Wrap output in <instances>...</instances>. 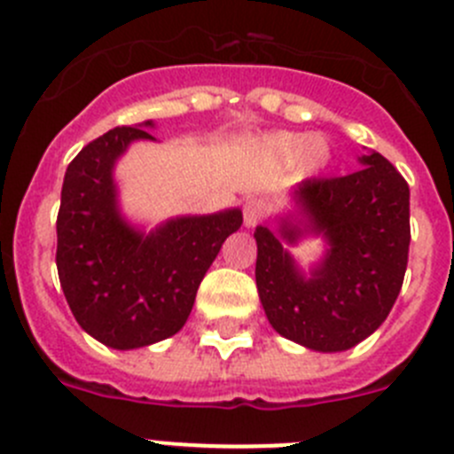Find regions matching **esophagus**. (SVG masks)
Listing matches in <instances>:
<instances>
[{"mask_svg":"<svg viewBox=\"0 0 454 454\" xmlns=\"http://www.w3.org/2000/svg\"><path fill=\"white\" fill-rule=\"evenodd\" d=\"M268 215V206L262 200H248L244 204V223L248 228H254Z\"/></svg>","mask_w":454,"mask_h":454,"instance_id":"34e87169","label":"esophagus"}]
</instances>
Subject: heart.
I'll list each match as a JSON object with an SVG mask.
<instances>
[{
	"label": "heart",
	"mask_w": 454,
	"mask_h": 454,
	"mask_svg": "<svg viewBox=\"0 0 454 454\" xmlns=\"http://www.w3.org/2000/svg\"><path fill=\"white\" fill-rule=\"evenodd\" d=\"M266 151L275 160L299 161L301 160L303 168L317 170L328 161V146L321 139H312L310 135L303 133H277L266 142Z\"/></svg>",
	"instance_id": "b5f03b06"
}]
</instances>
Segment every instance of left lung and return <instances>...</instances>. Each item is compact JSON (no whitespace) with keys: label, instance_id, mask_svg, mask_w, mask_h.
Instances as JSON below:
<instances>
[{"label":"left lung","instance_id":"obj_1","mask_svg":"<svg viewBox=\"0 0 454 454\" xmlns=\"http://www.w3.org/2000/svg\"><path fill=\"white\" fill-rule=\"evenodd\" d=\"M346 177L303 179L294 191L301 219L279 231L257 226L259 299L281 337L319 353L348 350L371 337L397 301L411 246V191L380 153L359 157ZM306 231L331 248L306 278L283 248Z\"/></svg>","mask_w":454,"mask_h":454}]
</instances>
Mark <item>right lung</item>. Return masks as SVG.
Here are the masks:
<instances>
[{"label":"right lung","mask_w":454,"mask_h":454,"mask_svg":"<svg viewBox=\"0 0 454 454\" xmlns=\"http://www.w3.org/2000/svg\"><path fill=\"white\" fill-rule=\"evenodd\" d=\"M139 126H117L79 151L66 170L57 215V272L77 324L104 346L133 350L173 337L241 210L177 217L144 232L117 206L113 168Z\"/></svg>","instance_id":"right-lung-1"}]
</instances>
